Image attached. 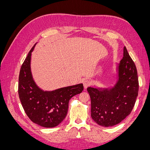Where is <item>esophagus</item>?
Listing matches in <instances>:
<instances>
[{
	"label": "esophagus",
	"instance_id": "obj_1",
	"mask_svg": "<svg viewBox=\"0 0 150 150\" xmlns=\"http://www.w3.org/2000/svg\"><path fill=\"white\" fill-rule=\"evenodd\" d=\"M91 85V82L88 80H85L83 81V86L84 89H86Z\"/></svg>",
	"mask_w": 150,
	"mask_h": 150
}]
</instances>
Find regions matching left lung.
Returning a JSON list of instances; mask_svg holds the SVG:
<instances>
[{
    "mask_svg": "<svg viewBox=\"0 0 150 150\" xmlns=\"http://www.w3.org/2000/svg\"><path fill=\"white\" fill-rule=\"evenodd\" d=\"M117 80L110 88L88 87L93 120L99 125L110 127L120 123L132 111L138 94L137 67L126 47L123 57L116 64Z\"/></svg>",
    "mask_w": 150,
    "mask_h": 150,
    "instance_id": "left-lung-1",
    "label": "left lung"
}]
</instances>
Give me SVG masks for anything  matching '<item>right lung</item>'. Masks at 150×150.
Instances as JSON below:
<instances>
[{
  "instance_id": "add662e5",
  "label": "right lung",
  "mask_w": 150,
  "mask_h": 150,
  "mask_svg": "<svg viewBox=\"0 0 150 150\" xmlns=\"http://www.w3.org/2000/svg\"><path fill=\"white\" fill-rule=\"evenodd\" d=\"M35 44L21 66L18 93L22 106L29 118L40 126L53 128L64 120L70 99L83 91V84L67 86L50 91L38 87L30 69L31 54Z\"/></svg>"
}]
</instances>
